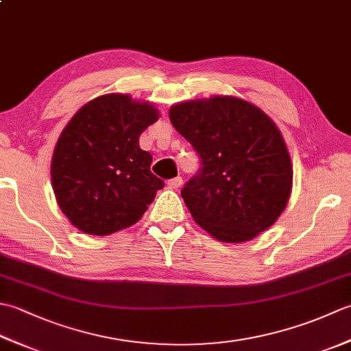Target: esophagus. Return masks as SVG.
I'll list each match as a JSON object with an SVG mask.
<instances>
[{
    "instance_id": "esophagus-1",
    "label": "esophagus",
    "mask_w": 351,
    "mask_h": 351,
    "mask_svg": "<svg viewBox=\"0 0 351 351\" xmlns=\"http://www.w3.org/2000/svg\"><path fill=\"white\" fill-rule=\"evenodd\" d=\"M167 185H169V189H171V190H178V189H181V185H182V178H181V176L171 178V180H169V181H167Z\"/></svg>"
}]
</instances>
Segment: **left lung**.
Returning <instances> with one entry per match:
<instances>
[{
    "label": "left lung",
    "mask_w": 351,
    "mask_h": 351,
    "mask_svg": "<svg viewBox=\"0 0 351 351\" xmlns=\"http://www.w3.org/2000/svg\"><path fill=\"white\" fill-rule=\"evenodd\" d=\"M169 117L202 166L181 190L197 225L223 243L249 241L274 225L288 204L293 167L271 119L234 96L175 104Z\"/></svg>",
    "instance_id": "8db88e82"
}]
</instances>
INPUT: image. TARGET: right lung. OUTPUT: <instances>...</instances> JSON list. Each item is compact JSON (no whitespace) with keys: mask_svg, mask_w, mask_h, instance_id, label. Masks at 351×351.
Instances as JSON below:
<instances>
[{"mask_svg":"<svg viewBox=\"0 0 351 351\" xmlns=\"http://www.w3.org/2000/svg\"><path fill=\"white\" fill-rule=\"evenodd\" d=\"M158 110L130 95L99 96L66 125L52 154L57 204L81 232L110 235L132 226L164 182L151 171L152 155L138 138Z\"/></svg>","mask_w":351,"mask_h":351,"instance_id":"add662e5","label":"right lung"}]
</instances>
